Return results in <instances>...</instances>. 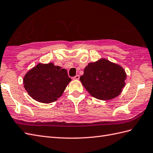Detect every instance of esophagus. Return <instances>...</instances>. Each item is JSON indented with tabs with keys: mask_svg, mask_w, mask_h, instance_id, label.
Wrapping results in <instances>:
<instances>
[{
	"mask_svg": "<svg viewBox=\"0 0 153 153\" xmlns=\"http://www.w3.org/2000/svg\"><path fill=\"white\" fill-rule=\"evenodd\" d=\"M73 79H74V80H78V79H79V75H76V76L73 77Z\"/></svg>",
	"mask_w": 153,
	"mask_h": 153,
	"instance_id": "1",
	"label": "esophagus"
}]
</instances>
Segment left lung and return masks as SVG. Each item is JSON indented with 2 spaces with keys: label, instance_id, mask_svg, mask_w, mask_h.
<instances>
[{
  "label": "left lung",
  "instance_id": "1",
  "mask_svg": "<svg viewBox=\"0 0 153 153\" xmlns=\"http://www.w3.org/2000/svg\"><path fill=\"white\" fill-rule=\"evenodd\" d=\"M126 77L122 66L103 58L88 63L80 81L91 96L106 101L120 94L125 85Z\"/></svg>",
  "mask_w": 153,
  "mask_h": 153
}]
</instances>
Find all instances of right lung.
<instances>
[{
  "instance_id": "1",
  "label": "right lung",
  "mask_w": 153,
  "mask_h": 153,
  "mask_svg": "<svg viewBox=\"0 0 153 153\" xmlns=\"http://www.w3.org/2000/svg\"><path fill=\"white\" fill-rule=\"evenodd\" d=\"M71 81L67 70L50 62L39 63L30 70L23 78V84L33 100L43 103H50L62 96Z\"/></svg>"
}]
</instances>
